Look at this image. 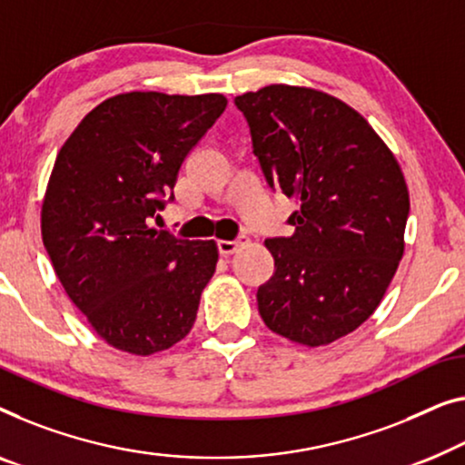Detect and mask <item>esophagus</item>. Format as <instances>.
Wrapping results in <instances>:
<instances>
[{"instance_id":"1","label":"esophagus","mask_w":465,"mask_h":465,"mask_svg":"<svg viewBox=\"0 0 465 465\" xmlns=\"http://www.w3.org/2000/svg\"><path fill=\"white\" fill-rule=\"evenodd\" d=\"M241 245H243V241H241V239L239 241H224V239L218 241V249H220L222 255H232Z\"/></svg>"}]
</instances>
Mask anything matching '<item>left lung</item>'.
Wrapping results in <instances>:
<instances>
[{"mask_svg": "<svg viewBox=\"0 0 465 465\" xmlns=\"http://www.w3.org/2000/svg\"><path fill=\"white\" fill-rule=\"evenodd\" d=\"M272 188L295 199L289 237L266 239L274 272L258 289L266 327L327 346L375 312L405 253L409 191L394 153L331 94L272 84L234 98Z\"/></svg>", "mask_w": 465, "mask_h": 465, "instance_id": "1", "label": "left lung"}]
</instances>
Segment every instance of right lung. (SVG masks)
<instances>
[{"mask_svg":"<svg viewBox=\"0 0 465 465\" xmlns=\"http://www.w3.org/2000/svg\"><path fill=\"white\" fill-rule=\"evenodd\" d=\"M226 103L222 94H117L87 113L54 161L44 245L73 304L121 352H163L197 319L216 241L178 239L151 220Z\"/></svg>","mask_w":465,"mask_h":465,"instance_id":"right-lung-1","label":"right lung"}]
</instances>
